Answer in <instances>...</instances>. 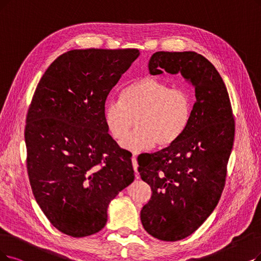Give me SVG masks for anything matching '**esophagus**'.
Returning <instances> with one entry per match:
<instances>
[{"label": "esophagus", "instance_id": "1", "mask_svg": "<svg viewBox=\"0 0 261 261\" xmlns=\"http://www.w3.org/2000/svg\"><path fill=\"white\" fill-rule=\"evenodd\" d=\"M132 163H133V167H134V170L135 172H136V176H137V169H138V163H137V160H136V156L133 155L132 158ZM138 178V176H137Z\"/></svg>", "mask_w": 261, "mask_h": 261}]
</instances>
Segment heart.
Segmentation results:
<instances>
[{
	"instance_id": "obj_1",
	"label": "heart",
	"mask_w": 261,
	"mask_h": 261,
	"mask_svg": "<svg viewBox=\"0 0 261 261\" xmlns=\"http://www.w3.org/2000/svg\"><path fill=\"white\" fill-rule=\"evenodd\" d=\"M194 109L192 92L171 88L154 78L130 83L121 99H110L103 108V122L113 139L123 140L137 123L138 127L122 142L134 153L150 149L155 143L166 147L178 140L189 126Z\"/></svg>"
}]
</instances>
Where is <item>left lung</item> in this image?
<instances>
[{
  "label": "left lung",
  "mask_w": 261,
  "mask_h": 261,
  "mask_svg": "<svg viewBox=\"0 0 261 261\" xmlns=\"http://www.w3.org/2000/svg\"><path fill=\"white\" fill-rule=\"evenodd\" d=\"M151 75L178 74L195 87L196 102L182 136L155 153L138 156V171L152 196L142 207L143 228L163 241L192 234L222 196L234 140V119L225 83L209 60L194 51H159Z\"/></svg>",
  "instance_id": "obj_1"
}]
</instances>
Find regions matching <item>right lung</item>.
<instances>
[{
	"instance_id": "right-lung-1",
	"label": "right lung",
	"mask_w": 261,
	"mask_h": 261,
	"mask_svg": "<svg viewBox=\"0 0 261 261\" xmlns=\"http://www.w3.org/2000/svg\"><path fill=\"white\" fill-rule=\"evenodd\" d=\"M139 55L137 49L67 51L34 92L24 129L29 180L41 211L67 236L98 232L109 202L134 181L132 156L108 134L103 108Z\"/></svg>"
}]
</instances>
